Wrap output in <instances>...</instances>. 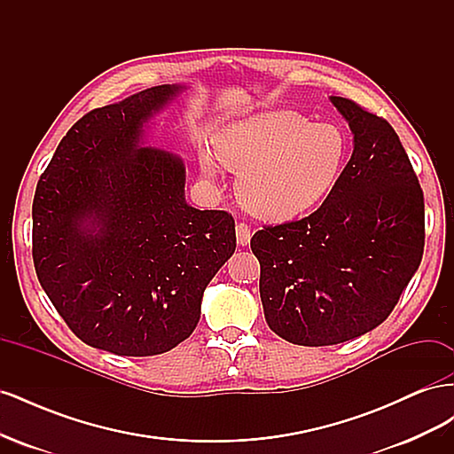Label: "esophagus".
Returning <instances> with one entry per match:
<instances>
[{"label":"esophagus","mask_w":454,"mask_h":454,"mask_svg":"<svg viewBox=\"0 0 454 454\" xmlns=\"http://www.w3.org/2000/svg\"><path fill=\"white\" fill-rule=\"evenodd\" d=\"M250 239H252V229L248 223H237V242L240 246H248L250 244Z\"/></svg>","instance_id":"esophagus-1"}]
</instances>
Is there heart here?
Masks as SVG:
<instances>
[{
  "mask_svg": "<svg viewBox=\"0 0 454 454\" xmlns=\"http://www.w3.org/2000/svg\"><path fill=\"white\" fill-rule=\"evenodd\" d=\"M215 155L239 172L237 191L254 214L284 222L309 212L335 185L347 157L345 134L292 109L252 115L219 132ZM206 176L214 159L200 155Z\"/></svg>",
  "mask_w": 454,
  "mask_h": 454,
  "instance_id": "1",
  "label": "heart"
}]
</instances>
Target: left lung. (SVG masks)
Segmentation results:
<instances>
[{"label":"left lung","instance_id":"8db88e82","mask_svg":"<svg viewBox=\"0 0 454 454\" xmlns=\"http://www.w3.org/2000/svg\"><path fill=\"white\" fill-rule=\"evenodd\" d=\"M354 132L352 157L312 214L252 237L269 327L327 347L388 318L424 252V195L390 122L332 96Z\"/></svg>","mask_w":454,"mask_h":454}]
</instances>
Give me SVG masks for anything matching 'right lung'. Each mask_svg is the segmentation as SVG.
<instances>
[{
    "label": "right lung",
    "instance_id": "obj_1",
    "mask_svg": "<svg viewBox=\"0 0 454 454\" xmlns=\"http://www.w3.org/2000/svg\"><path fill=\"white\" fill-rule=\"evenodd\" d=\"M160 85L81 117L41 174L32 255L67 327L94 348L155 356L199 324L214 274L237 248L235 217L191 208L182 160L140 147Z\"/></svg>",
    "mask_w": 454,
    "mask_h": 454
}]
</instances>
